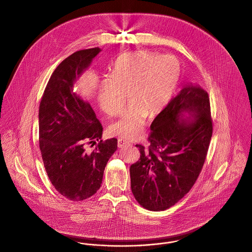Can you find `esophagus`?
I'll use <instances>...</instances> for the list:
<instances>
[{"label": "esophagus", "instance_id": "obj_1", "mask_svg": "<svg viewBox=\"0 0 252 252\" xmlns=\"http://www.w3.org/2000/svg\"><path fill=\"white\" fill-rule=\"evenodd\" d=\"M117 145H118V147L122 148V147H124L126 145H129V142H127V141L123 140V139H118V144Z\"/></svg>", "mask_w": 252, "mask_h": 252}]
</instances>
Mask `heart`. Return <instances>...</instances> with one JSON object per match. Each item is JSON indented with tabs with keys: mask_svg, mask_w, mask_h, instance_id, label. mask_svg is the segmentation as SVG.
I'll return each mask as SVG.
<instances>
[{
	"mask_svg": "<svg viewBox=\"0 0 252 252\" xmlns=\"http://www.w3.org/2000/svg\"><path fill=\"white\" fill-rule=\"evenodd\" d=\"M181 66L172 54L158 55L134 51L120 55L113 63L109 77L98 84L97 100L109 115L119 113L126 93L129 106L109 132L126 140L136 139L145 123L167 107L180 82Z\"/></svg>",
	"mask_w": 252,
	"mask_h": 252,
	"instance_id": "obj_1",
	"label": "heart"
}]
</instances>
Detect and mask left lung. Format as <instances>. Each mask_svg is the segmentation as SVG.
Wrapping results in <instances>:
<instances>
[{
    "mask_svg": "<svg viewBox=\"0 0 252 252\" xmlns=\"http://www.w3.org/2000/svg\"><path fill=\"white\" fill-rule=\"evenodd\" d=\"M188 113V115H185ZM148 148L131 165V189L144 209L165 211L192 188L204 166L213 135L208 92L188 84L153 120Z\"/></svg>",
    "mask_w": 252,
    "mask_h": 252,
    "instance_id": "obj_1",
    "label": "left lung"
}]
</instances>
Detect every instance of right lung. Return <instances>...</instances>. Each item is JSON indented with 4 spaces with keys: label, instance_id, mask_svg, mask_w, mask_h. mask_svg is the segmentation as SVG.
Here are the masks:
<instances>
[{
    "label": "right lung",
    "instance_id": "right-lung-1",
    "mask_svg": "<svg viewBox=\"0 0 252 252\" xmlns=\"http://www.w3.org/2000/svg\"><path fill=\"white\" fill-rule=\"evenodd\" d=\"M100 52L99 47L83 49L62 61L39 104L38 141L46 174L55 189L72 201L85 200L100 189L108 159L117 149L115 138L102 140L103 126L93 108L73 91ZM90 143L96 144L92 151L87 148Z\"/></svg>",
    "mask_w": 252,
    "mask_h": 252
}]
</instances>
